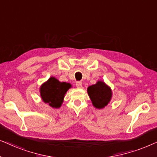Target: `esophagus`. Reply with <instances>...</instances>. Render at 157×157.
<instances>
[{
	"label": "esophagus",
	"instance_id": "esophagus-1",
	"mask_svg": "<svg viewBox=\"0 0 157 157\" xmlns=\"http://www.w3.org/2000/svg\"><path fill=\"white\" fill-rule=\"evenodd\" d=\"M82 82H81V81H77L76 82V86L77 87H78V88H80V87H82Z\"/></svg>",
	"mask_w": 157,
	"mask_h": 157
}]
</instances>
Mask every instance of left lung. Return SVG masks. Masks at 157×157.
Returning <instances> with one entry per match:
<instances>
[{
    "label": "left lung",
    "instance_id": "left-lung-1",
    "mask_svg": "<svg viewBox=\"0 0 157 157\" xmlns=\"http://www.w3.org/2000/svg\"><path fill=\"white\" fill-rule=\"evenodd\" d=\"M87 93L93 106L98 109L105 108L112 98L110 87L101 80L87 87Z\"/></svg>",
    "mask_w": 157,
    "mask_h": 157
}]
</instances>
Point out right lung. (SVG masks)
I'll list each match as a JSON object with an SVG mask.
<instances>
[{
	"label": "right lung",
	"mask_w": 157,
	"mask_h": 157,
	"mask_svg": "<svg viewBox=\"0 0 157 157\" xmlns=\"http://www.w3.org/2000/svg\"><path fill=\"white\" fill-rule=\"evenodd\" d=\"M71 87L70 83L59 82L57 78L51 77L41 85L39 91L44 103H48L52 108H59L63 103L66 93Z\"/></svg>",
	"instance_id": "obj_1"
}]
</instances>
